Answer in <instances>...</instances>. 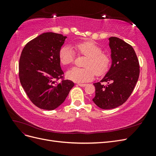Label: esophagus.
<instances>
[{
	"label": "esophagus",
	"mask_w": 156,
	"mask_h": 156,
	"mask_svg": "<svg viewBox=\"0 0 156 156\" xmlns=\"http://www.w3.org/2000/svg\"><path fill=\"white\" fill-rule=\"evenodd\" d=\"M78 85L80 87H85L87 84H83V83H78Z\"/></svg>",
	"instance_id": "34e87169"
}]
</instances>
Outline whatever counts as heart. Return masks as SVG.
Listing matches in <instances>:
<instances>
[{
    "label": "heart",
    "mask_w": 156,
    "mask_h": 156,
    "mask_svg": "<svg viewBox=\"0 0 156 156\" xmlns=\"http://www.w3.org/2000/svg\"><path fill=\"white\" fill-rule=\"evenodd\" d=\"M73 48L79 55L87 56L84 66L85 68L73 67L66 73V77L77 83L90 81L94 75L100 76L105 74L109 68L111 60L107 53L102 52L101 47L95 42L85 41L77 42L73 45ZM59 60L63 65H68L74 62L75 53L69 45L63 46L59 51Z\"/></svg>",
    "instance_id": "b5f03b06"
}]
</instances>
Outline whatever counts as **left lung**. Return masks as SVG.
Returning <instances> with one entry per match:
<instances>
[{"label": "left lung", "mask_w": 156, "mask_h": 156, "mask_svg": "<svg viewBox=\"0 0 156 156\" xmlns=\"http://www.w3.org/2000/svg\"><path fill=\"white\" fill-rule=\"evenodd\" d=\"M108 40L111 68L102 80L94 83L96 94L92 101L103 109H111L125 103L133 92L140 73L139 60L132 46L116 37H111Z\"/></svg>", "instance_id": "1"}]
</instances>
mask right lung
Segmentation results:
<instances>
[{
    "mask_svg": "<svg viewBox=\"0 0 156 156\" xmlns=\"http://www.w3.org/2000/svg\"><path fill=\"white\" fill-rule=\"evenodd\" d=\"M66 37L54 32L43 33L28 42L21 52V84L30 100L41 109L57 108L74 86L73 82L64 79L59 60V51Z\"/></svg>",
    "mask_w": 156,
    "mask_h": 156,
    "instance_id": "obj_1",
    "label": "right lung"
}]
</instances>
